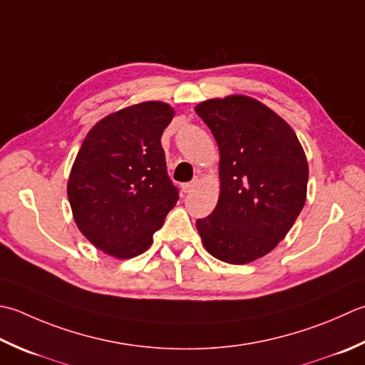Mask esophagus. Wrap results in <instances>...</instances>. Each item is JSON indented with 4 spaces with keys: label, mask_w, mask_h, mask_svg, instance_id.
Masks as SVG:
<instances>
[{
    "label": "esophagus",
    "mask_w": 365,
    "mask_h": 365,
    "mask_svg": "<svg viewBox=\"0 0 365 365\" xmlns=\"http://www.w3.org/2000/svg\"><path fill=\"white\" fill-rule=\"evenodd\" d=\"M196 185H197V182H190V183H183L182 185V190H183V192H191L192 190L196 188Z\"/></svg>",
    "instance_id": "obj_1"
}]
</instances>
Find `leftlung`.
I'll return each instance as SVG.
<instances>
[{
	"label": "left lung",
	"instance_id": "8db88e82",
	"mask_svg": "<svg viewBox=\"0 0 365 365\" xmlns=\"http://www.w3.org/2000/svg\"><path fill=\"white\" fill-rule=\"evenodd\" d=\"M195 110L220 150V196L196 227L213 258L248 264L280 244L307 201L309 163L294 130L245 95L199 103Z\"/></svg>",
	"mask_w": 365,
	"mask_h": 365
}]
</instances>
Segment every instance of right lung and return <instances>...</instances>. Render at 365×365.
<instances>
[{"instance_id":"add662e5","label":"right lung","mask_w":365,"mask_h":365,"mask_svg":"<svg viewBox=\"0 0 365 365\" xmlns=\"http://www.w3.org/2000/svg\"><path fill=\"white\" fill-rule=\"evenodd\" d=\"M174 115L161 101L109 113L85 135L71 168L66 190L78 231L112 258L147 252L177 202L161 147Z\"/></svg>"}]
</instances>
